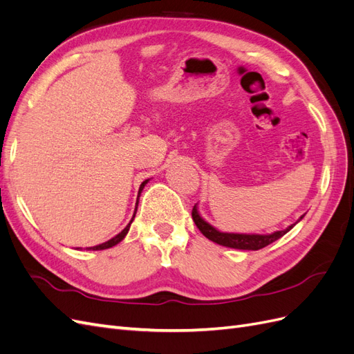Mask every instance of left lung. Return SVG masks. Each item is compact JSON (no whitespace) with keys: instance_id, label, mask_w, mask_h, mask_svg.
Here are the masks:
<instances>
[{"instance_id":"8db88e82","label":"left lung","mask_w":354,"mask_h":354,"mask_svg":"<svg viewBox=\"0 0 354 354\" xmlns=\"http://www.w3.org/2000/svg\"><path fill=\"white\" fill-rule=\"evenodd\" d=\"M192 218H194L196 227L201 230L203 236L208 238L209 241L216 242L223 246H229V248H236V250H248V251H257L261 250L264 246L270 245L272 242L282 238L285 233H288L294 227L289 226L285 230L274 232L272 234H239V233H221L214 229L207 221H203L196 211V207L192 209ZM303 218V216H301Z\"/></svg>"}]
</instances>
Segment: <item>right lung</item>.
I'll return each instance as SVG.
<instances>
[{
	"label": "right lung",
	"instance_id": "add662e5",
	"mask_svg": "<svg viewBox=\"0 0 354 354\" xmlns=\"http://www.w3.org/2000/svg\"><path fill=\"white\" fill-rule=\"evenodd\" d=\"M147 183V180H145L143 183L140 185V190H138V195L142 194V190H143V187H145V185ZM136 211H137V208H136ZM136 216V214H134ZM134 216H133V218H131V221H130V224L133 223V220H134ZM130 224H128V226L120 233V234H116L115 238H112L111 241H108V242H104V243H102V245H97V246H93V248H90V250H93V251H97V250H106V248H111V246H113V245H116L118 242H121L124 238H125V234L128 233V229H130Z\"/></svg>",
	"mask_w": 354,
	"mask_h": 354
}]
</instances>
